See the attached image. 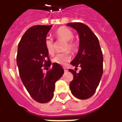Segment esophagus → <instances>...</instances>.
<instances>
[{
    "label": "esophagus",
    "instance_id": "34e87169",
    "mask_svg": "<svg viewBox=\"0 0 122 122\" xmlns=\"http://www.w3.org/2000/svg\"><path fill=\"white\" fill-rule=\"evenodd\" d=\"M64 72H67L68 71V69H67L66 67H64Z\"/></svg>",
    "mask_w": 122,
    "mask_h": 122
}]
</instances>
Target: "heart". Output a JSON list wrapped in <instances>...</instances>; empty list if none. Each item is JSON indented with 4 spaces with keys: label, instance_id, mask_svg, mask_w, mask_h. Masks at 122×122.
I'll list each match as a JSON object with an SVG mask.
<instances>
[{
    "label": "heart",
    "instance_id": "1",
    "mask_svg": "<svg viewBox=\"0 0 122 122\" xmlns=\"http://www.w3.org/2000/svg\"><path fill=\"white\" fill-rule=\"evenodd\" d=\"M55 36L57 38L60 40H62L66 41L64 46V50H69L73 51L76 50V44L74 42L72 38L74 37V33L69 29L62 27L58 28L55 31ZM45 47L46 50L50 55H53L55 52L54 42L50 37H46L45 40ZM71 60V53L69 51H66L63 53L58 54L54 56L52 61L56 64L60 65H65L67 62H68Z\"/></svg>",
    "mask_w": 122,
    "mask_h": 122
}]
</instances>
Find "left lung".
<instances>
[{"label": "left lung", "instance_id": "left-lung-1", "mask_svg": "<svg viewBox=\"0 0 122 122\" xmlns=\"http://www.w3.org/2000/svg\"><path fill=\"white\" fill-rule=\"evenodd\" d=\"M75 29L80 37L78 51L71 64L81 68L78 73L72 69L69 71L74 78L70 83L71 93L79 99H86L93 96L103 74V54L99 40L91 29L82 23L67 24Z\"/></svg>", "mask_w": 122, "mask_h": 122}]
</instances>
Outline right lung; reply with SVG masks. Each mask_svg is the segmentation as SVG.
<instances>
[{"label": "right lung", "mask_w": 122, "mask_h": 122, "mask_svg": "<svg viewBox=\"0 0 122 122\" xmlns=\"http://www.w3.org/2000/svg\"><path fill=\"white\" fill-rule=\"evenodd\" d=\"M52 25H35L29 28L18 45L17 64L27 91L35 101L48 103L54 96L56 82L64 74L62 67L53 63L46 74L43 68L50 67L45 40Z\"/></svg>", "instance_id": "1"}]
</instances>
